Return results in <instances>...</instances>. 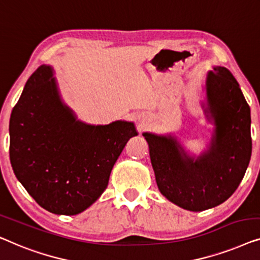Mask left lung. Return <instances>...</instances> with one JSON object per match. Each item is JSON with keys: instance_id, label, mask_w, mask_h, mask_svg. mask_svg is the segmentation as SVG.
Returning a JSON list of instances; mask_svg holds the SVG:
<instances>
[{"instance_id": "left-lung-1", "label": "left lung", "mask_w": 260, "mask_h": 260, "mask_svg": "<svg viewBox=\"0 0 260 260\" xmlns=\"http://www.w3.org/2000/svg\"><path fill=\"white\" fill-rule=\"evenodd\" d=\"M204 89L202 107L214 128L199 156L187 154L174 135L142 133L160 193L193 212L228 200L243 180L252 153L250 106L232 73L214 66L207 72Z\"/></svg>"}]
</instances>
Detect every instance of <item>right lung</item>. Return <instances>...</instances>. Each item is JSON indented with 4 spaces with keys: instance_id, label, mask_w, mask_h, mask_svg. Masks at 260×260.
Returning <instances> with one entry per match:
<instances>
[{
    "instance_id": "obj_1",
    "label": "right lung",
    "mask_w": 260,
    "mask_h": 260,
    "mask_svg": "<svg viewBox=\"0 0 260 260\" xmlns=\"http://www.w3.org/2000/svg\"><path fill=\"white\" fill-rule=\"evenodd\" d=\"M9 135L17 180L45 210L74 215L100 198L113 166L138 132L125 120L80 121L62 100L54 69L43 64L28 79L13 109Z\"/></svg>"
}]
</instances>
